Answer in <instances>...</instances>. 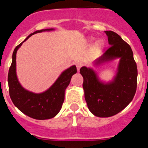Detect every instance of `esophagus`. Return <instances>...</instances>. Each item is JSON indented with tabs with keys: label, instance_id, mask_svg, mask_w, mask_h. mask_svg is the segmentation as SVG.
<instances>
[{
	"label": "esophagus",
	"instance_id": "esophagus-1",
	"mask_svg": "<svg viewBox=\"0 0 148 148\" xmlns=\"http://www.w3.org/2000/svg\"><path fill=\"white\" fill-rule=\"evenodd\" d=\"M83 64L81 63V62H77V63L76 64V68H77V71L78 72H79L80 69H81V67H82Z\"/></svg>",
	"mask_w": 148,
	"mask_h": 148
}]
</instances>
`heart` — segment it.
Listing matches in <instances>:
<instances>
[{"label": "heart", "instance_id": "heart-1", "mask_svg": "<svg viewBox=\"0 0 148 148\" xmlns=\"http://www.w3.org/2000/svg\"><path fill=\"white\" fill-rule=\"evenodd\" d=\"M103 42L101 40H98L95 42L94 45V49L95 51H99L103 47Z\"/></svg>", "mask_w": 148, "mask_h": 148}]
</instances>
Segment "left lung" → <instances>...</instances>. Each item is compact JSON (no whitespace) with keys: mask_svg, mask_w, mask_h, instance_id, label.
Wrapping results in <instances>:
<instances>
[{"mask_svg":"<svg viewBox=\"0 0 148 148\" xmlns=\"http://www.w3.org/2000/svg\"><path fill=\"white\" fill-rule=\"evenodd\" d=\"M111 47L93 64L119 58L116 75L110 82L100 81L93 69L82 67L80 73L84 78L85 99L89 110L95 116L108 118L116 115L133 99L136 91L137 66L130 46L115 32L105 31Z\"/></svg>","mask_w":148,"mask_h":148,"instance_id":"left-lung-1","label":"left lung"}]
</instances>
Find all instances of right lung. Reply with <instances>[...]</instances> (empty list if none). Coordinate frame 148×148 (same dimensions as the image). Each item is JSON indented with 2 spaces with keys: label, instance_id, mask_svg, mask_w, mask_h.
<instances>
[{
  "label": "right lung",
  "instance_id": "add662e5",
  "mask_svg": "<svg viewBox=\"0 0 148 148\" xmlns=\"http://www.w3.org/2000/svg\"><path fill=\"white\" fill-rule=\"evenodd\" d=\"M53 28L37 30L28 35L23 42L16 46L12 54V62L8 72L10 96L14 106L25 115L36 120H47L55 117L62 108L64 92L72 76L77 69L72 65L63 71L48 90L41 93H34L25 90L18 81L16 72V55L17 50L30 36L37 33L53 30Z\"/></svg>",
  "mask_w": 148,
  "mask_h": 148
}]
</instances>
